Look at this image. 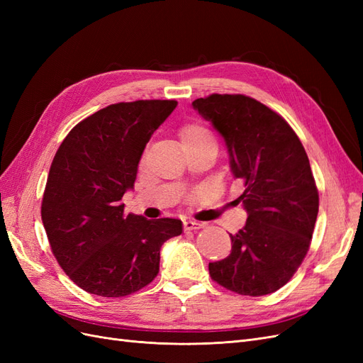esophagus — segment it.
I'll list each match as a JSON object with an SVG mask.
<instances>
[{"label": "esophagus", "mask_w": 363, "mask_h": 363, "mask_svg": "<svg viewBox=\"0 0 363 363\" xmlns=\"http://www.w3.org/2000/svg\"><path fill=\"white\" fill-rule=\"evenodd\" d=\"M204 224L203 223H199V221H184V230H188V232H191V230H200L203 228Z\"/></svg>", "instance_id": "1"}]
</instances>
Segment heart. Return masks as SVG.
I'll return each mask as SVG.
<instances>
[{
	"instance_id": "obj_1",
	"label": "heart",
	"mask_w": 363,
	"mask_h": 363,
	"mask_svg": "<svg viewBox=\"0 0 363 363\" xmlns=\"http://www.w3.org/2000/svg\"><path fill=\"white\" fill-rule=\"evenodd\" d=\"M180 139H182V144H188V142L213 140V136L206 127L196 123H191V124L183 125V128L180 130Z\"/></svg>"
}]
</instances>
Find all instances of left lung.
Segmentation results:
<instances>
[{"mask_svg": "<svg viewBox=\"0 0 363 363\" xmlns=\"http://www.w3.org/2000/svg\"><path fill=\"white\" fill-rule=\"evenodd\" d=\"M192 106L224 138L233 177L245 188L235 203L248 213L230 235V256L208 263V274L240 295L276 292L311 247L320 195L309 157L286 121L255 98L212 94Z\"/></svg>", "mask_w": 363, "mask_h": 363, "instance_id": "8db88e82", "label": "left lung"}]
</instances>
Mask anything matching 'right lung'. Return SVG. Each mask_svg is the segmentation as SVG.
<instances>
[{"mask_svg":"<svg viewBox=\"0 0 363 363\" xmlns=\"http://www.w3.org/2000/svg\"><path fill=\"white\" fill-rule=\"evenodd\" d=\"M175 100L111 104L77 124L52 159L42 199V223L54 257L83 291L125 296L159 274L164 240L182 221L125 213L147 142Z\"/></svg>","mask_w":363,"mask_h":363,"instance_id":"add662e5","label":"right lung"}]
</instances>
